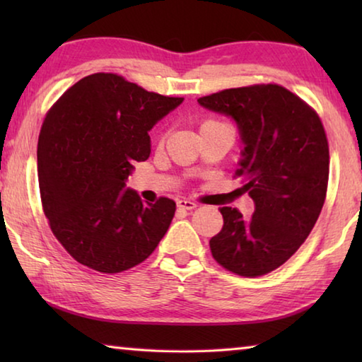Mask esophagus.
I'll list each match as a JSON object with an SVG mask.
<instances>
[{"mask_svg":"<svg viewBox=\"0 0 362 362\" xmlns=\"http://www.w3.org/2000/svg\"><path fill=\"white\" fill-rule=\"evenodd\" d=\"M177 207H179L180 211H193L196 204L193 203V201H188V199H180L177 201Z\"/></svg>","mask_w":362,"mask_h":362,"instance_id":"1","label":"esophagus"}]
</instances>
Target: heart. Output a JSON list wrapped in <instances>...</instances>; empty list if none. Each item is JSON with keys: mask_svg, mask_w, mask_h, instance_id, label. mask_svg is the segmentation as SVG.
I'll return each instance as SVG.
<instances>
[{"mask_svg": "<svg viewBox=\"0 0 362 362\" xmlns=\"http://www.w3.org/2000/svg\"><path fill=\"white\" fill-rule=\"evenodd\" d=\"M207 124H218V122H214V121H206L203 126H207Z\"/></svg>", "mask_w": 362, "mask_h": 362, "instance_id": "heart-1", "label": "heart"}]
</instances>
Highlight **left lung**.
I'll return each instance as SVG.
<instances>
[{"label":"left lung","mask_w":362,"mask_h":362,"mask_svg":"<svg viewBox=\"0 0 362 362\" xmlns=\"http://www.w3.org/2000/svg\"><path fill=\"white\" fill-rule=\"evenodd\" d=\"M230 116L240 131L236 175L254 216L222 207L223 226L209 241L214 259L240 276H262L297 252L320 217L327 192L329 146L320 116L278 84L225 89L198 99Z\"/></svg>","instance_id":"left-lung-1"}]
</instances>
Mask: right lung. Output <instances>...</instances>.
I'll return each instance as SVG.
<instances>
[{
    "instance_id": "right-lung-1",
    "label": "right lung",
    "mask_w": 362,
    "mask_h": 362,
    "mask_svg": "<svg viewBox=\"0 0 362 362\" xmlns=\"http://www.w3.org/2000/svg\"><path fill=\"white\" fill-rule=\"evenodd\" d=\"M113 73L73 84L42 122L38 180L54 236L73 259L97 272L142 263L166 235L175 203H142L126 188L134 163L148 159V132L180 105Z\"/></svg>"
}]
</instances>
